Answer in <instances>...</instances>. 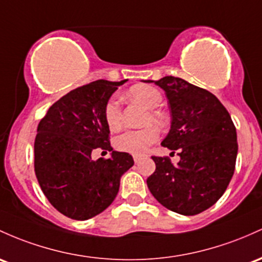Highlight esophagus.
<instances>
[{
  "mask_svg": "<svg viewBox=\"0 0 262 262\" xmlns=\"http://www.w3.org/2000/svg\"><path fill=\"white\" fill-rule=\"evenodd\" d=\"M133 159H134V162H136V163H139L140 160L143 159V157H142V155H134Z\"/></svg>",
  "mask_w": 262,
  "mask_h": 262,
  "instance_id": "esophagus-1",
  "label": "esophagus"
}]
</instances>
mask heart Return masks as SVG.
Wrapping results in <instances>:
<instances>
[{"label":"heart","mask_w":262,"mask_h":262,"mask_svg":"<svg viewBox=\"0 0 262 262\" xmlns=\"http://www.w3.org/2000/svg\"><path fill=\"white\" fill-rule=\"evenodd\" d=\"M126 97L132 100L140 103L145 108L150 109L145 118V123L153 122L155 124L162 125L164 116L162 112L155 108L159 107L163 102V96L157 88L151 85H136L126 92ZM104 120L112 132H117L122 126V109L117 98H111L105 103ZM159 138V130L155 125H148L138 130H126L119 134L114 139V146L117 150L123 153L134 155L143 154L153 143Z\"/></svg>","instance_id":"1"}]
</instances>
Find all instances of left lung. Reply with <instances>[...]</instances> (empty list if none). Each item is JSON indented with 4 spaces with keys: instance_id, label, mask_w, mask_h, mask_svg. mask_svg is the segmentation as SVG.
<instances>
[{
    "instance_id": "obj_1",
    "label": "left lung",
    "mask_w": 262,
    "mask_h": 262,
    "mask_svg": "<svg viewBox=\"0 0 262 262\" xmlns=\"http://www.w3.org/2000/svg\"><path fill=\"white\" fill-rule=\"evenodd\" d=\"M155 84L165 91L171 116L162 145L178 150L180 162L174 165L169 157H151L155 171L146 184L169 210L200 214L223 196L234 175L236 128L226 108L206 89L173 76Z\"/></svg>"
}]
</instances>
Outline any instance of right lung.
Returning <instances> with one entry per match:
<instances>
[{"mask_svg":"<svg viewBox=\"0 0 262 262\" xmlns=\"http://www.w3.org/2000/svg\"><path fill=\"white\" fill-rule=\"evenodd\" d=\"M124 82L99 79L73 89L51 105L37 128V180L48 201L71 219L88 220L104 211L134 164L130 154L113 150L104 120L105 103ZM96 148L112 151V157L94 162Z\"/></svg>","mask_w":262,"mask_h":262,"instance_id":"1","label":"right lung"}]
</instances>
